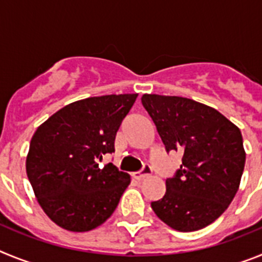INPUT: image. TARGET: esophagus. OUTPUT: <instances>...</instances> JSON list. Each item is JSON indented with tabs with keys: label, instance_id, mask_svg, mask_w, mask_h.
Masks as SVG:
<instances>
[{
	"label": "esophagus",
	"instance_id": "1",
	"mask_svg": "<svg viewBox=\"0 0 262 262\" xmlns=\"http://www.w3.org/2000/svg\"><path fill=\"white\" fill-rule=\"evenodd\" d=\"M152 173V169L149 165H144L143 166L142 170H139V172L134 173V177L136 178V180H144L145 177H148V176H151Z\"/></svg>",
	"mask_w": 262,
	"mask_h": 262
}]
</instances>
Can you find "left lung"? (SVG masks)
Returning a JSON list of instances; mask_svg holds the SVG:
<instances>
[{"label": "left lung", "instance_id": "1", "mask_svg": "<svg viewBox=\"0 0 262 262\" xmlns=\"http://www.w3.org/2000/svg\"><path fill=\"white\" fill-rule=\"evenodd\" d=\"M142 103L154 120L166 152L182 154L166 191L151 203L173 230H201L216 221L232 202L245 164L240 129L207 105L176 96L144 94Z\"/></svg>", "mask_w": 262, "mask_h": 262}]
</instances>
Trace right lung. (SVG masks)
Instances as JSON below:
<instances>
[{
  "label": "right lung",
  "mask_w": 262,
  "mask_h": 262,
  "mask_svg": "<svg viewBox=\"0 0 262 262\" xmlns=\"http://www.w3.org/2000/svg\"><path fill=\"white\" fill-rule=\"evenodd\" d=\"M138 94L90 97L64 106L40 124L30 143L26 172L36 200L53 223L86 232L105 223L129 185L111 163L117 131Z\"/></svg>",
  "instance_id": "add662e5"
}]
</instances>
